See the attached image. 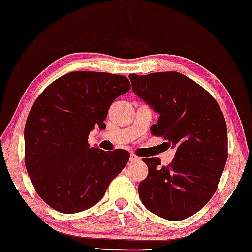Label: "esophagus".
I'll list each match as a JSON object with an SVG mask.
<instances>
[{
  "mask_svg": "<svg viewBox=\"0 0 252 252\" xmlns=\"http://www.w3.org/2000/svg\"><path fill=\"white\" fill-rule=\"evenodd\" d=\"M129 161L130 162H138V161H140V158H139V156L138 155H135V154H133V153H132V154H130V156H129Z\"/></svg>",
  "mask_w": 252,
  "mask_h": 252,
  "instance_id": "obj_1",
  "label": "esophagus"
}]
</instances>
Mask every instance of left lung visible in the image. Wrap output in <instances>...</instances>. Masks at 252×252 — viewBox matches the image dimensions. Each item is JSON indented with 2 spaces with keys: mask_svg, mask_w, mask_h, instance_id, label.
I'll return each instance as SVG.
<instances>
[{
  "mask_svg": "<svg viewBox=\"0 0 252 252\" xmlns=\"http://www.w3.org/2000/svg\"><path fill=\"white\" fill-rule=\"evenodd\" d=\"M133 91L159 113L150 133L176 147L171 163L143 158L139 195L147 210L179 221L200 211L218 189L228 158L224 116L214 97L178 71L129 75Z\"/></svg>",
  "mask_w": 252,
  "mask_h": 252,
  "instance_id": "left-lung-1",
  "label": "left lung"
}]
</instances>
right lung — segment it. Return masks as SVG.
Here are the masks:
<instances>
[{
	"label": "right lung",
	"instance_id": "add662e5",
	"mask_svg": "<svg viewBox=\"0 0 252 252\" xmlns=\"http://www.w3.org/2000/svg\"><path fill=\"white\" fill-rule=\"evenodd\" d=\"M129 89L123 75L71 71L35 99L24 129L25 166L52 208L66 214L90 208L125 168L127 150L90 148L88 135L94 126L105 128L111 104Z\"/></svg>",
	"mask_w": 252,
	"mask_h": 252
}]
</instances>
